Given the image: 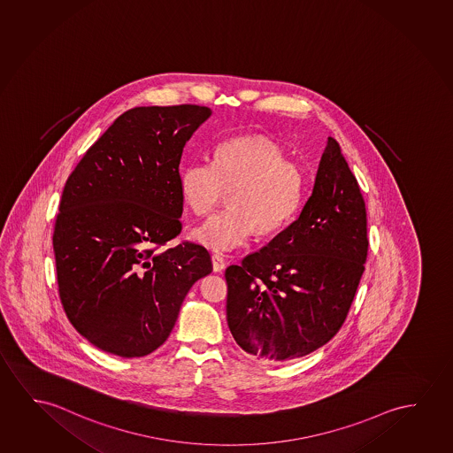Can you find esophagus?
Returning <instances> with one entry per match:
<instances>
[{
    "instance_id": "obj_1",
    "label": "esophagus",
    "mask_w": 453,
    "mask_h": 453,
    "mask_svg": "<svg viewBox=\"0 0 453 453\" xmlns=\"http://www.w3.org/2000/svg\"><path fill=\"white\" fill-rule=\"evenodd\" d=\"M211 262H213V270H215L216 273L223 272L224 266H226V260H224L223 254L213 252V254H211Z\"/></svg>"
}]
</instances>
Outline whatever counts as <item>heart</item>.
Here are the masks:
<instances>
[{
  "mask_svg": "<svg viewBox=\"0 0 453 453\" xmlns=\"http://www.w3.org/2000/svg\"><path fill=\"white\" fill-rule=\"evenodd\" d=\"M227 191L229 207L193 232L216 251L235 250L256 229L272 235L292 223L303 205L306 177L274 141L240 136L219 142L213 163L189 161L180 173L181 197L196 215L211 213Z\"/></svg>",
  "mask_w": 453,
  "mask_h": 453,
  "instance_id": "b5f03b06",
  "label": "heart"
}]
</instances>
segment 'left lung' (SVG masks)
Listing matches in <instances>:
<instances>
[{
	"mask_svg": "<svg viewBox=\"0 0 453 453\" xmlns=\"http://www.w3.org/2000/svg\"><path fill=\"white\" fill-rule=\"evenodd\" d=\"M367 252L365 202L339 142L327 138L298 219L226 270L234 339L265 361H292L320 349L349 315Z\"/></svg>",
	"mask_w": 453,
	"mask_h": 453,
	"instance_id": "left-lung-1",
	"label": "left lung"
}]
</instances>
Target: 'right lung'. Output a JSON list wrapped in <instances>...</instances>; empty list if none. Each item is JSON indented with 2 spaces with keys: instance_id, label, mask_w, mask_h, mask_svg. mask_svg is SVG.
<instances>
[{
  "instance_id": "1",
  "label": "right lung",
  "mask_w": 453,
  "mask_h": 453,
  "mask_svg": "<svg viewBox=\"0 0 453 453\" xmlns=\"http://www.w3.org/2000/svg\"><path fill=\"white\" fill-rule=\"evenodd\" d=\"M211 110L138 106L119 116L64 185L53 230L64 312L97 349L141 357L165 343L196 280L213 270L181 242L183 147Z\"/></svg>"
}]
</instances>
